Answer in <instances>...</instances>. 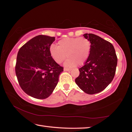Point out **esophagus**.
<instances>
[{
  "instance_id": "esophagus-1",
  "label": "esophagus",
  "mask_w": 132,
  "mask_h": 132,
  "mask_svg": "<svg viewBox=\"0 0 132 132\" xmlns=\"http://www.w3.org/2000/svg\"><path fill=\"white\" fill-rule=\"evenodd\" d=\"M63 70L64 71H70L71 69H68V68H64Z\"/></svg>"
}]
</instances>
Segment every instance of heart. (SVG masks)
I'll return each instance as SVG.
<instances>
[{
  "instance_id": "b5f03b06",
  "label": "heart",
  "mask_w": 132,
  "mask_h": 132,
  "mask_svg": "<svg viewBox=\"0 0 132 132\" xmlns=\"http://www.w3.org/2000/svg\"><path fill=\"white\" fill-rule=\"evenodd\" d=\"M90 51V42L84 37L64 38L58 41L57 46L52 45L50 49L51 57L58 64L66 59L67 55L68 58L64 65L68 68L83 64L88 58Z\"/></svg>"
}]
</instances>
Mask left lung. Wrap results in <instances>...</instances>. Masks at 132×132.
Returning <instances> with one entry per match:
<instances>
[{"label":"left lung","mask_w":132,"mask_h":132,"mask_svg":"<svg viewBox=\"0 0 132 132\" xmlns=\"http://www.w3.org/2000/svg\"><path fill=\"white\" fill-rule=\"evenodd\" d=\"M91 43L89 57L79 69L80 75L75 79L79 88L88 94L103 91L115 76L118 59L112 44L93 34H85Z\"/></svg>","instance_id":"1"}]
</instances>
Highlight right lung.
Instances as JSON below:
<instances>
[{"instance_id": "right-lung-1", "label": "right lung", "mask_w": 132, "mask_h": 132, "mask_svg": "<svg viewBox=\"0 0 132 132\" xmlns=\"http://www.w3.org/2000/svg\"><path fill=\"white\" fill-rule=\"evenodd\" d=\"M55 37L39 35L21 46L18 52L15 74L20 86L27 94L45 99L54 90L63 71L51 57L50 49Z\"/></svg>"}]
</instances>
